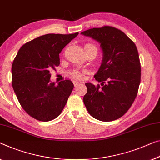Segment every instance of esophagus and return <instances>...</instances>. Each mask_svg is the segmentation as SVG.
Returning <instances> with one entry per match:
<instances>
[{
    "label": "esophagus",
    "instance_id": "obj_1",
    "mask_svg": "<svg viewBox=\"0 0 160 160\" xmlns=\"http://www.w3.org/2000/svg\"><path fill=\"white\" fill-rule=\"evenodd\" d=\"M80 84V83L79 82H77V81H75V82H74V85H75V87H78Z\"/></svg>",
    "mask_w": 160,
    "mask_h": 160
}]
</instances>
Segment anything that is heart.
<instances>
[{"instance_id": "1", "label": "heart", "mask_w": 160, "mask_h": 160, "mask_svg": "<svg viewBox=\"0 0 160 160\" xmlns=\"http://www.w3.org/2000/svg\"><path fill=\"white\" fill-rule=\"evenodd\" d=\"M89 47H95V48H96V47L94 46V45L92 44H86L85 45V48H89ZM70 75L72 76V78H75V79L77 80H82L83 78H85L84 72L78 70L72 71V72H70Z\"/></svg>"}]
</instances>
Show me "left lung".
I'll return each instance as SVG.
<instances>
[{"label":"left lung","instance_id":"left-lung-1","mask_svg":"<svg viewBox=\"0 0 160 160\" xmlns=\"http://www.w3.org/2000/svg\"><path fill=\"white\" fill-rule=\"evenodd\" d=\"M81 34L101 44L103 61L94 78L101 82L85 83L83 102L92 117L112 121L123 116L137 97L141 82V64L137 47L122 31L110 26L93 28Z\"/></svg>","mask_w":160,"mask_h":160}]
</instances>
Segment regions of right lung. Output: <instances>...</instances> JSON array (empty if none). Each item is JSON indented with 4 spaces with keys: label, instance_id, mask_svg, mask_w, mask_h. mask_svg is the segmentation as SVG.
<instances>
[{
    "label": "right lung",
    "instance_id": "1",
    "mask_svg": "<svg viewBox=\"0 0 160 160\" xmlns=\"http://www.w3.org/2000/svg\"><path fill=\"white\" fill-rule=\"evenodd\" d=\"M78 34H45L18 50L12 64V86L21 107L32 118L49 121L62 111L74 85L65 80L55 85L50 82V71L59 65V54Z\"/></svg>",
    "mask_w": 160,
    "mask_h": 160
}]
</instances>
